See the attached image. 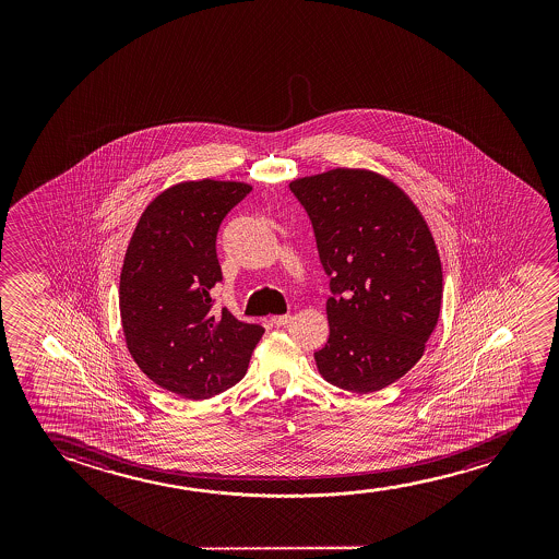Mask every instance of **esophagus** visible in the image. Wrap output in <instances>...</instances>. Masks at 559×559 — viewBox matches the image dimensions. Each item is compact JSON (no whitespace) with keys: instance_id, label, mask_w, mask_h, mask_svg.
Instances as JSON below:
<instances>
[{"instance_id":"34e87169","label":"esophagus","mask_w":559,"mask_h":559,"mask_svg":"<svg viewBox=\"0 0 559 559\" xmlns=\"http://www.w3.org/2000/svg\"><path fill=\"white\" fill-rule=\"evenodd\" d=\"M290 314H275V317H271V322H273L275 326H284V324L290 322Z\"/></svg>"}]
</instances>
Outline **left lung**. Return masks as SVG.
<instances>
[{"label":"left lung","instance_id":"8db88e82","mask_svg":"<svg viewBox=\"0 0 559 559\" xmlns=\"http://www.w3.org/2000/svg\"><path fill=\"white\" fill-rule=\"evenodd\" d=\"M330 276V336L314 353L326 382L372 393L420 360L436 329L443 271L413 200L368 169H330L292 181Z\"/></svg>","mask_w":559,"mask_h":559}]
</instances>
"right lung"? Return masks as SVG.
Masks as SVG:
<instances>
[{"label": "right lung", "mask_w": 559, "mask_h": 559, "mask_svg": "<svg viewBox=\"0 0 559 559\" xmlns=\"http://www.w3.org/2000/svg\"><path fill=\"white\" fill-rule=\"evenodd\" d=\"M252 187L185 181L160 192L133 230L120 275V317L131 357L154 383L183 399L214 397L242 380L265 329L212 313L222 283L215 240Z\"/></svg>", "instance_id": "1"}]
</instances>
